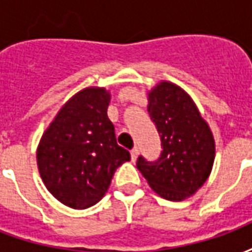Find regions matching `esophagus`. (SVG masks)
Returning <instances> with one entry per match:
<instances>
[{
	"mask_svg": "<svg viewBox=\"0 0 252 252\" xmlns=\"http://www.w3.org/2000/svg\"><path fill=\"white\" fill-rule=\"evenodd\" d=\"M137 155H139V150H137V148L135 147V148H133V150H132V151H131V159H132V162H135V160H136Z\"/></svg>",
	"mask_w": 252,
	"mask_h": 252,
	"instance_id": "34e87169",
	"label": "esophagus"
}]
</instances>
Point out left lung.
<instances>
[{
	"instance_id": "8db88e82",
	"label": "left lung",
	"mask_w": 252,
	"mask_h": 252,
	"mask_svg": "<svg viewBox=\"0 0 252 252\" xmlns=\"http://www.w3.org/2000/svg\"><path fill=\"white\" fill-rule=\"evenodd\" d=\"M147 110L163 151L157 162L139 157L137 170L162 198L186 200L211 175L216 155L213 133L189 94L169 81L148 92Z\"/></svg>"
}]
</instances>
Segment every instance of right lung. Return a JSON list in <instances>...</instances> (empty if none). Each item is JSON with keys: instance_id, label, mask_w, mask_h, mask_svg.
Listing matches in <instances>:
<instances>
[{"instance_id": "add662e5", "label": "right lung", "mask_w": 252, "mask_h": 252, "mask_svg": "<svg viewBox=\"0 0 252 252\" xmlns=\"http://www.w3.org/2000/svg\"><path fill=\"white\" fill-rule=\"evenodd\" d=\"M109 102L105 88L79 90L63 104L37 146V169L47 190L72 209L97 204L116 169L131 159L116 142Z\"/></svg>"}]
</instances>
